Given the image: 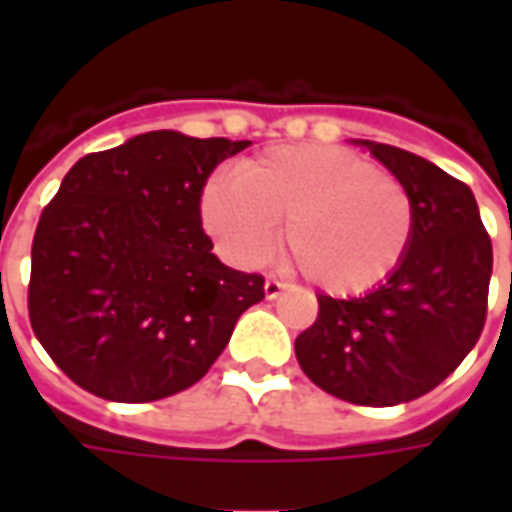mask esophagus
I'll list each match as a JSON object with an SVG mask.
<instances>
[{"instance_id": "34e87169", "label": "esophagus", "mask_w": 512, "mask_h": 512, "mask_svg": "<svg viewBox=\"0 0 512 512\" xmlns=\"http://www.w3.org/2000/svg\"><path fill=\"white\" fill-rule=\"evenodd\" d=\"M263 290H266V299H277L279 293L285 290V282H279V279L268 277L266 285H263Z\"/></svg>"}]
</instances>
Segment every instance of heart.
Here are the masks:
<instances>
[{
  "label": "heart",
  "mask_w": 512,
  "mask_h": 512,
  "mask_svg": "<svg viewBox=\"0 0 512 512\" xmlns=\"http://www.w3.org/2000/svg\"><path fill=\"white\" fill-rule=\"evenodd\" d=\"M205 230L238 266L263 263L285 222V249L318 288L365 293L392 277L414 235L403 180L351 150L293 145L208 180Z\"/></svg>",
  "instance_id": "1"
}]
</instances>
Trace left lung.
I'll list each match as a JSON object with an SVG mask.
<instances>
[{
	"label": "left lung",
	"mask_w": 512,
	"mask_h": 512,
	"mask_svg": "<svg viewBox=\"0 0 512 512\" xmlns=\"http://www.w3.org/2000/svg\"><path fill=\"white\" fill-rule=\"evenodd\" d=\"M365 145L414 200L411 246L365 296L321 293L296 359L323 392L384 408L428 395L480 340L494 249L463 180L400 147Z\"/></svg>",
	"instance_id": "1"
}]
</instances>
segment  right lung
<instances>
[{"label": "right lung", "instance_id": "1", "mask_svg": "<svg viewBox=\"0 0 512 512\" xmlns=\"http://www.w3.org/2000/svg\"><path fill=\"white\" fill-rule=\"evenodd\" d=\"M249 142L150 131L79 158L32 238L29 323L73 384L150 403L200 381L263 277L227 268L202 230L208 175Z\"/></svg>", "mask_w": 512, "mask_h": 512}]
</instances>
